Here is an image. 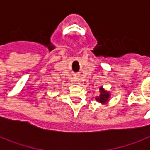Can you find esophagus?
Wrapping results in <instances>:
<instances>
[{
    "label": "esophagus",
    "instance_id": "34e87169",
    "mask_svg": "<svg viewBox=\"0 0 150 150\" xmlns=\"http://www.w3.org/2000/svg\"><path fill=\"white\" fill-rule=\"evenodd\" d=\"M79 80V78H76V81H77V82H78Z\"/></svg>",
    "mask_w": 150,
    "mask_h": 150
}]
</instances>
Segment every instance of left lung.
I'll return each mask as SVG.
<instances>
[{"label": "left lung", "instance_id": "obj_1", "mask_svg": "<svg viewBox=\"0 0 150 150\" xmlns=\"http://www.w3.org/2000/svg\"><path fill=\"white\" fill-rule=\"evenodd\" d=\"M100 94L99 97H97L96 98V100L97 101H100V103H105V102H106L109 99V97H110V93L106 92V91H105L102 88H100Z\"/></svg>", "mask_w": 150, "mask_h": 150}]
</instances>
